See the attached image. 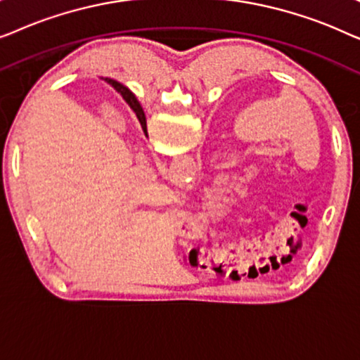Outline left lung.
Listing matches in <instances>:
<instances>
[{"label": "left lung", "instance_id": "left-lung-1", "mask_svg": "<svg viewBox=\"0 0 360 360\" xmlns=\"http://www.w3.org/2000/svg\"><path fill=\"white\" fill-rule=\"evenodd\" d=\"M134 98H136V96H134ZM136 101H137V100H136Z\"/></svg>", "mask_w": 360, "mask_h": 360}]
</instances>
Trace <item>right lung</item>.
I'll return each instance as SVG.
<instances>
[{
  "label": "right lung",
  "instance_id": "obj_1",
  "mask_svg": "<svg viewBox=\"0 0 360 360\" xmlns=\"http://www.w3.org/2000/svg\"><path fill=\"white\" fill-rule=\"evenodd\" d=\"M106 82H108V83H111V85L116 88V91H117V93H121L122 98H124V100L127 101V105H129V106L132 108V110H134L136 116H137V120H139L141 126H142V131H144L146 134H147V126H146V115H144V111H142V108H141L139 103L136 101V98H134V95H132V93H131L129 88H126L124 85H121L120 82H116V80H111V78H106Z\"/></svg>",
  "mask_w": 360,
  "mask_h": 360
}]
</instances>
